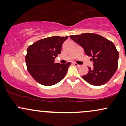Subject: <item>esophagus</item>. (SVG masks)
I'll list each match as a JSON object with an SVG mask.
<instances>
[{
  "instance_id": "34e87169",
  "label": "esophagus",
  "mask_w": 126,
  "mask_h": 126,
  "mask_svg": "<svg viewBox=\"0 0 126 126\" xmlns=\"http://www.w3.org/2000/svg\"><path fill=\"white\" fill-rule=\"evenodd\" d=\"M73 65H75V66H76V67H79V66H80V65H79V64H78V63H73Z\"/></svg>"
}]
</instances>
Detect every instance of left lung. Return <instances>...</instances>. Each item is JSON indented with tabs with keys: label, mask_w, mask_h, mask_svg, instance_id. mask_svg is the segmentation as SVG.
<instances>
[{
	"label": "left lung",
	"mask_w": 126,
	"mask_h": 126,
	"mask_svg": "<svg viewBox=\"0 0 126 126\" xmlns=\"http://www.w3.org/2000/svg\"><path fill=\"white\" fill-rule=\"evenodd\" d=\"M70 38L83 47L86 55L91 56L94 68L82 76L92 85L100 86L110 80L118 67V51L112 42L94 33L70 35Z\"/></svg>",
	"instance_id": "1"
}]
</instances>
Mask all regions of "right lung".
Masks as SVG:
<instances>
[{
    "label": "right lung",
    "mask_w": 126,
    "mask_h": 126,
    "mask_svg": "<svg viewBox=\"0 0 126 126\" xmlns=\"http://www.w3.org/2000/svg\"><path fill=\"white\" fill-rule=\"evenodd\" d=\"M66 37H47L35 42L27 49L25 62L31 76L40 84L51 86L62 80L71 64L55 63L54 59L61 53L63 42Z\"/></svg>",
    "instance_id": "add662e5"
}]
</instances>
